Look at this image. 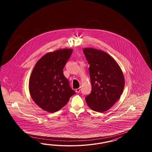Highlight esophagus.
<instances>
[{
    "label": "esophagus",
    "mask_w": 152,
    "mask_h": 152,
    "mask_svg": "<svg viewBox=\"0 0 152 152\" xmlns=\"http://www.w3.org/2000/svg\"><path fill=\"white\" fill-rule=\"evenodd\" d=\"M80 88H76V92H77V93L80 92Z\"/></svg>",
    "instance_id": "34e87169"
}]
</instances>
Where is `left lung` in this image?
Wrapping results in <instances>:
<instances>
[{"label":"left lung","instance_id":"1","mask_svg":"<svg viewBox=\"0 0 152 152\" xmlns=\"http://www.w3.org/2000/svg\"><path fill=\"white\" fill-rule=\"evenodd\" d=\"M88 63L92 86L85 97L88 107L99 113L108 110L120 97L124 88L123 71L111 56L93 48L83 50Z\"/></svg>","mask_w":152,"mask_h":152}]
</instances>
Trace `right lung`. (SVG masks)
I'll return each mask as SVG.
<instances>
[{"label": "right lung", "instance_id": "1", "mask_svg": "<svg viewBox=\"0 0 152 152\" xmlns=\"http://www.w3.org/2000/svg\"><path fill=\"white\" fill-rule=\"evenodd\" d=\"M72 51L64 48L48 52L35 64L29 78V91L42 109L51 113L58 111L75 94L63 72Z\"/></svg>", "mask_w": 152, "mask_h": 152}]
</instances>
